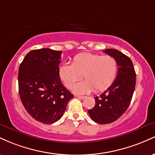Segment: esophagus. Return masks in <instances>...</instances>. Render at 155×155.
I'll list each match as a JSON object with an SVG mask.
<instances>
[{
	"instance_id": "34e87169",
	"label": "esophagus",
	"mask_w": 155,
	"mask_h": 155,
	"mask_svg": "<svg viewBox=\"0 0 155 155\" xmlns=\"http://www.w3.org/2000/svg\"><path fill=\"white\" fill-rule=\"evenodd\" d=\"M76 97H78L79 99H84L86 98L85 96H81V95H76Z\"/></svg>"
}]
</instances>
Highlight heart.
<instances>
[{"instance_id":"1","label":"heart","mask_w":155,"mask_h":155,"mask_svg":"<svg viewBox=\"0 0 155 155\" xmlns=\"http://www.w3.org/2000/svg\"><path fill=\"white\" fill-rule=\"evenodd\" d=\"M118 71V63L111 56H103L92 53H81L74 57L72 64L62 63L58 68V75L68 89L74 87L77 94H86L107 90L114 83Z\"/></svg>"}]
</instances>
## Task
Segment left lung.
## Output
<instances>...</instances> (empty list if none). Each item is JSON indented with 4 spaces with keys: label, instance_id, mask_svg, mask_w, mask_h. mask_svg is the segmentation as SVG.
<instances>
[{
    "label": "left lung",
    "instance_id": "8db88e82",
    "mask_svg": "<svg viewBox=\"0 0 155 155\" xmlns=\"http://www.w3.org/2000/svg\"><path fill=\"white\" fill-rule=\"evenodd\" d=\"M118 63L116 79L107 90L95 97V105L88 113L99 124H108L118 120L128 108L136 86V71L132 60L114 49L104 51Z\"/></svg>",
    "mask_w": 155,
    "mask_h": 155
}]
</instances>
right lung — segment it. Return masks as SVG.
Segmentation results:
<instances>
[{"label":"right lung","mask_w":155,"mask_h":155,"mask_svg":"<svg viewBox=\"0 0 155 155\" xmlns=\"http://www.w3.org/2000/svg\"><path fill=\"white\" fill-rule=\"evenodd\" d=\"M61 51L44 48L28 52L19 68V94L28 113L38 122L59 120L74 97L61 83Z\"/></svg>","instance_id":"1"}]
</instances>
